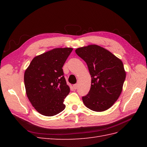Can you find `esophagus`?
I'll return each instance as SVG.
<instances>
[{
	"label": "esophagus",
	"instance_id": "1",
	"mask_svg": "<svg viewBox=\"0 0 147 147\" xmlns=\"http://www.w3.org/2000/svg\"><path fill=\"white\" fill-rule=\"evenodd\" d=\"M73 87H74V88L75 89V90H77V89L78 88V84H74Z\"/></svg>",
	"mask_w": 147,
	"mask_h": 147
}]
</instances>
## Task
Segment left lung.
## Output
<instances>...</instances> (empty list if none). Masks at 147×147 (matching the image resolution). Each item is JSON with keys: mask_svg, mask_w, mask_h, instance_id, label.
Returning a JSON list of instances; mask_svg holds the SVG:
<instances>
[{"mask_svg": "<svg viewBox=\"0 0 147 147\" xmlns=\"http://www.w3.org/2000/svg\"><path fill=\"white\" fill-rule=\"evenodd\" d=\"M75 52L86 62L91 77L90 92L82 97L83 104L95 112L108 110L123 90L126 74L122 61L95 44L78 48Z\"/></svg>", "mask_w": 147, "mask_h": 147, "instance_id": "left-lung-1", "label": "left lung"}]
</instances>
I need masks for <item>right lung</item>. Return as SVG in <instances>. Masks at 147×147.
I'll use <instances>...</instances> for the list:
<instances>
[{
  "label": "right lung",
  "instance_id": "right-lung-1",
  "mask_svg": "<svg viewBox=\"0 0 147 147\" xmlns=\"http://www.w3.org/2000/svg\"><path fill=\"white\" fill-rule=\"evenodd\" d=\"M72 48H56L34 57L24 76L26 93L37 112L52 117L65 108L64 100L70 92L63 67Z\"/></svg>",
  "mask_w": 147,
  "mask_h": 147
}]
</instances>
